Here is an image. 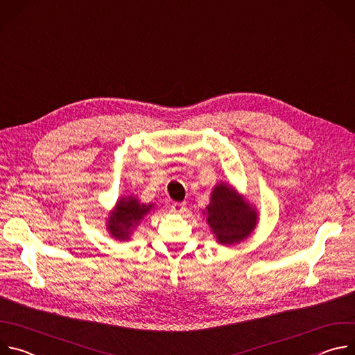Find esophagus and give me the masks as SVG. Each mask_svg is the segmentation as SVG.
<instances>
[{"mask_svg": "<svg viewBox=\"0 0 355 355\" xmlns=\"http://www.w3.org/2000/svg\"><path fill=\"white\" fill-rule=\"evenodd\" d=\"M171 211L174 214H182L185 211V204H184V202H173Z\"/></svg>", "mask_w": 355, "mask_h": 355, "instance_id": "esophagus-1", "label": "esophagus"}]
</instances>
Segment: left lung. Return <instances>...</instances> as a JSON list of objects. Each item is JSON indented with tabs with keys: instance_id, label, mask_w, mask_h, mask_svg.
<instances>
[{
	"instance_id": "8db88e82",
	"label": "left lung",
	"mask_w": 355,
	"mask_h": 355,
	"mask_svg": "<svg viewBox=\"0 0 355 355\" xmlns=\"http://www.w3.org/2000/svg\"><path fill=\"white\" fill-rule=\"evenodd\" d=\"M207 223L222 245H236L244 241L259 225L257 207L237 192L229 182L219 181L211 193V202L205 211Z\"/></svg>"
}]
</instances>
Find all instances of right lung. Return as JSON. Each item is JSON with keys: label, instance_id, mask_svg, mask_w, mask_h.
Here are the masks:
<instances>
[{"label": "right lung", "instance_id": "add662e5", "mask_svg": "<svg viewBox=\"0 0 355 355\" xmlns=\"http://www.w3.org/2000/svg\"><path fill=\"white\" fill-rule=\"evenodd\" d=\"M155 204H141L136 195H122L107 218V232L118 241H129Z\"/></svg>", "mask_w": 355, "mask_h": 355}]
</instances>
